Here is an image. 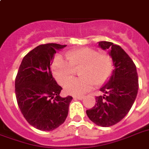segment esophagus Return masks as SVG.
Here are the masks:
<instances>
[{"instance_id":"34e87169","label":"esophagus","mask_w":149,"mask_h":149,"mask_svg":"<svg viewBox=\"0 0 149 149\" xmlns=\"http://www.w3.org/2000/svg\"><path fill=\"white\" fill-rule=\"evenodd\" d=\"M85 97L84 96H74L73 97V98L74 99H78V100H82L83 98H84Z\"/></svg>"}]
</instances>
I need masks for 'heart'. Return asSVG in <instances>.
I'll return each mask as SVG.
<instances>
[{"label": "heart", "mask_w": 149, "mask_h": 149, "mask_svg": "<svg viewBox=\"0 0 149 149\" xmlns=\"http://www.w3.org/2000/svg\"><path fill=\"white\" fill-rule=\"evenodd\" d=\"M67 60L56 57L52 64V71L56 81L64 85L80 68L79 79L73 80L65 85L66 92L81 95L89 92L95 85L106 84L114 72V61L107 53H99L95 48L84 47L66 53Z\"/></svg>", "instance_id": "1"}]
</instances>
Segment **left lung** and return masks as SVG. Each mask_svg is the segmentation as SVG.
Instances as JSON below:
<instances>
[{"instance_id":"1","label":"left lung","mask_w":149,"mask_h":149,"mask_svg":"<svg viewBox=\"0 0 149 149\" xmlns=\"http://www.w3.org/2000/svg\"><path fill=\"white\" fill-rule=\"evenodd\" d=\"M102 49H110L114 69L110 81L101 89L102 96L96 97L94 107L87 110L89 118L100 127H111L121 121L136 100L139 82L136 67L121 47L102 41Z\"/></svg>"}]
</instances>
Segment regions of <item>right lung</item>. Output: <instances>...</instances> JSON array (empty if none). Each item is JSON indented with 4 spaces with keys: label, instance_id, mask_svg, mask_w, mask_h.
Instances as JSON below:
<instances>
[{
    "label": "right lung",
    "instance_id": "obj_1",
    "mask_svg": "<svg viewBox=\"0 0 149 149\" xmlns=\"http://www.w3.org/2000/svg\"><path fill=\"white\" fill-rule=\"evenodd\" d=\"M66 45L42 44L28 52L15 78L17 102L26 121L41 131H52L64 123L72 97L60 96L62 87L53 78L51 64L56 50Z\"/></svg>",
    "mask_w": 149,
    "mask_h": 149
}]
</instances>
